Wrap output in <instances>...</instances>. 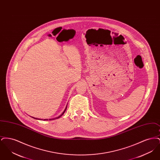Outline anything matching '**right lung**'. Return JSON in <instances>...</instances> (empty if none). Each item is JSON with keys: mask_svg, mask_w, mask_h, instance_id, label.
Returning a JSON list of instances; mask_svg holds the SVG:
<instances>
[{"mask_svg": "<svg viewBox=\"0 0 160 160\" xmlns=\"http://www.w3.org/2000/svg\"><path fill=\"white\" fill-rule=\"evenodd\" d=\"M66 109H67V107H66V108H65V110H64V112H63V113H62V114H61V116H59V117H58V118H60V117H61V116H62V114H63V113H65V111H66ZM34 119H38V118H34ZM44 120H47V119H44ZM49 120H52V119H49Z\"/></svg>", "mask_w": 160, "mask_h": 160, "instance_id": "right-lung-1", "label": "right lung"}]
</instances>
